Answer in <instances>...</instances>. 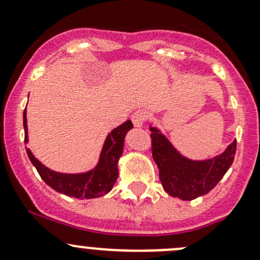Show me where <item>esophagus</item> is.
Listing matches in <instances>:
<instances>
[{
    "label": "esophagus",
    "mask_w": 260,
    "mask_h": 260,
    "mask_svg": "<svg viewBox=\"0 0 260 260\" xmlns=\"http://www.w3.org/2000/svg\"><path fill=\"white\" fill-rule=\"evenodd\" d=\"M147 119V113L145 111H137L135 114L132 115V122L135 124V127L142 128Z\"/></svg>",
    "instance_id": "esophagus-1"
}]
</instances>
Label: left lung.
<instances>
[{
  "label": "left lung",
  "instance_id": "1",
  "mask_svg": "<svg viewBox=\"0 0 260 260\" xmlns=\"http://www.w3.org/2000/svg\"><path fill=\"white\" fill-rule=\"evenodd\" d=\"M152 156L159 170L165 191L174 198L190 201L206 195L224 177L234 161L237 140L224 152L208 159H191L180 153L161 129L149 125Z\"/></svg>",
  "mask_w": 260,
  "mask_h": 260
}]
</instances>
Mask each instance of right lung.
I'll use <instances>...</instances> for the list:
<instances>
[{"instance_id": "obj_1", "label": "right lung", "mask_w": 260, "mask_h": 260, "mask_svg": "<svg viewBox=\"0 0 260 260\" xmlns=\"http://www.w3.org/2000/svg\"><path fill=\"white\" fill-rule=\"evenodd\" d=\"M132 128V122L127 120L119 127L111 131L104 141L96 165L85 172L65 174V172L54 171L46 167L43 162L39 161L27 147H26V152H27L31 164L38 170L41 179L56 192L75 199H81V200L101 198V196L107 195L113 188L115 181L118 179V162L123 153L124 138ZM23 129H25V145H27L28 129L26 108L23 111Z\"/></svg>"}]
</instances>
